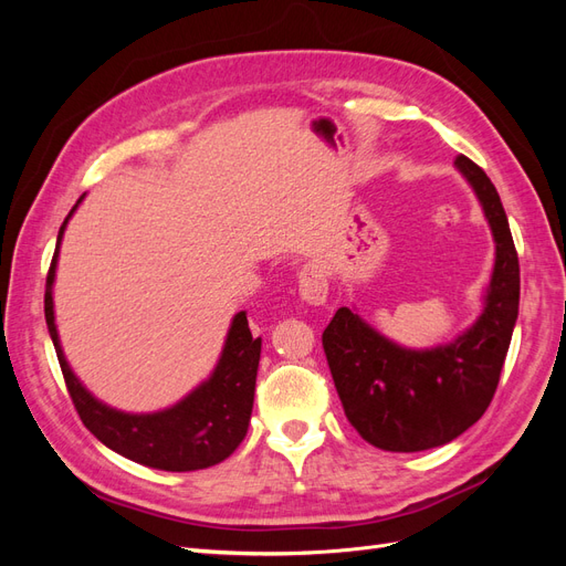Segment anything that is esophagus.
I'll use <instances>...</instances> for the list:
<instances>
[{"label":"esophagus","instance_id":"obj_1","mask_svg":"<svg viewBox=\"0 0 566 566\" xmlns=\"http://www.w3.org/2000/svg\"><path fill=\"white\" fill-rule=\"evenodd\" d=\"M300 297L312 304L321 306L328 300V279H325V269L318 262H310L300 269Z\"/></svg>","mask_w":566,"mask_h":566}]
</instances>
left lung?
<instances>
[{"label": "left lung", "mask_w": 566, "mask_h": 566, "mask_svg": "<svg viewBox=\"0 0 566 566\" xmlns=\"http://www.w3.org/2000/svg\"><path fill=\"white\" fill-rule=\"evenodd\" d=\"M493 233L495 264L484 310L449 345L408 349L339 306L323 331V349L345 416L373 447L427 451L453 441L489 408L520 312V262L503 202L482 167L458 156Z\"/></svg>", "instance_id": "left-lung-1"}]
</instances>
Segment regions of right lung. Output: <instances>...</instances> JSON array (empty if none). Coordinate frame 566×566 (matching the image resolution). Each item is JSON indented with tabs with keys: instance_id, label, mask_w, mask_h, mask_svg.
<instances>
[{
	"instance_id": "obj_1",
	"label": "right lung",
	"mask_w": 566,
	"mask_h": 566,
	"mask_svg": "<svg viewBox=\"0 0 566 566\" xmlns=\"http://www.w3.org/2000/svg\"><path fill=\"white\" fill-rule=\"evenodd\" d=\"M80 200L71 214L65 217L59 231L56 252L49 266L44 316L46 328L54 342L63 378L71 391V399L84 427L106 447L125 455L139 465L165 472H191L212 468L227 460L248 434L252 416L256 366H260L262 337H252L248 314L238 312L229 325L219 361L210 378L188 391L175 406L156 410V413H125L104 401L80 382L63 354L56 316H54V281L59 250L67 221L80 208Z\"/></svg>"
}]
</instances>
